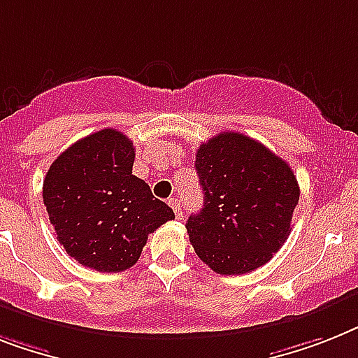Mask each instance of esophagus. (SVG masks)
<instances>
[{
  "instance_id": "34e87169",
  "label": "esophagus",
  "mask_w": 358,
  "mask_h": 358,
  "mask_svg": "<svg viewBox=\"0 0 358 358\" xmlns=\"http://www.w3.org/2000/svg\"><path fill=\"white\" fill-rule=\"evenodd\" d=\"M168 205L172 206L173 214H176L177 217H181V215H182V210H181V201L176 199V197H172V199L168 201Z\"/></svg>"
}]
</instances>
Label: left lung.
Here are the masks:
<instances>
[{"mask_svg":"<svg viewBox=\"0 0 358 358\" xmlns=\"http://www.w3.org/2000/svg\"><path fill=\"white\" fill-rule=\"evenodd\" d=\"M203 208L186 230L196 254L217 274L262 267L291 234L300 186L289 164L254 138L223 131L197 150Z\"/></svg>","mask_w":358,"mask_h":358,"instance_id":"left-lung-1","label":"left lung"}]
</instances>
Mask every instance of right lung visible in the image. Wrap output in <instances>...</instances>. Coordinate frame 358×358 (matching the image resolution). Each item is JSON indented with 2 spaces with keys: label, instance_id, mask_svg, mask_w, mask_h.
<instances>
[{
  "label": "right lung",
  "instance_id": "1",
  "mask_svg": "<svg viewBox=\"0 0 358 358\" xmlns=\"http://www.w3.org/2000/svg\"><path fill=\"white\" fill-rule=\"evenodd\" d=\"M135 148L122 131L100 129L69 146L47 170L43 205L56 238L84 267L120 273L137 264L148 234L173 210L133 176Z\"/></svg>",
  "mask_w": 358,
  "mask_h": 358
}]
</instances>
